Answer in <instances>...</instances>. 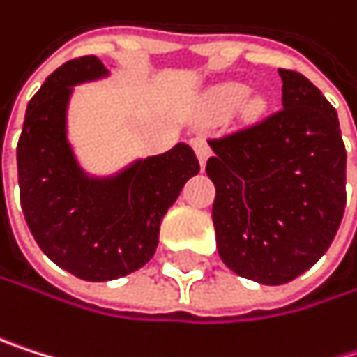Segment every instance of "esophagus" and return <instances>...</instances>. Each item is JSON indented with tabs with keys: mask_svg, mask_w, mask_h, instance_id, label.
I'll return each instance as SVG.
<instances>
[{
	"mask_svg": "<svg viewBox=\"0 0 357 357\" xmlns=\"http://www.w3.org/2000/svg\"><path fill=\"white\" fill-rule=\"evenodd\" d=\"M190 144H192V148H195V152H197V156H199L201 167H205V165H207V158L211 156V148H209V144L205 142V137H195Z\"/></svg>",
	"mask_w": 357,
	"mask_h": 357,
	"instance_id": "obj_1",
	"label": "esophagus"
}]
</instances>
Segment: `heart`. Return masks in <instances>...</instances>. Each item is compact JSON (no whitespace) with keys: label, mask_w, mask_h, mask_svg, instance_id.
Segmentation results:
<instances>
[{"label":"heart","mask_w":357,"mask_h":357,"mask_svg":"<svg viewBox=\"0 0 357 357\" xmlns=\"http://www.w3.org/2000/svg\"><path fill=\"white\" fill-rule=\"evenodd\" d=\"M249 98V87L245 83H238V81H228V83H222V85H215L209 93H207V108L209 112L218 114V116H228V114H234ZM264 100L257 98L253 102V108L255 110H261L264 108Z\"/></svg>","instance_id":"heart-1"}]
</instances>
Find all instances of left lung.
Masks as SVG:
<instances>
[{
  "label": "left lung",
  "instance_id": "obj_1",
  "mask_svg": "<svg viewBox=\"0 0 357 357\" xmlns=\"http://www.w3.org/2000/svg\"><path fill=\"white\" fill-rule=\"evenodd\" d=\"M282 108L209 139L213 226L222 261L259 284H284L331 247L345 211L337 110L303 75L278 68Z\"/></svg>",
  "mask_w": 357,
  "mask_h": 357
}]
</instances>
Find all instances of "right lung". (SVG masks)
<instances>
[{"instance_id":"obj_1","label":"right lung","mask_w":357,"mask_h":357,"mask_svg":"<svg viewBox=\"0 0 357 357\" xmlns=\"http://www.w3.org/2000/svg\"><path fill=\"white\" fill-rule=\"evenodd\" d=\"M108 73L96 56L56 68L29 102L16 148L20 205L33 238L56 266L89 282L146 266L167 209L201 171L184 142L106 177L79 165L66 133L68 102L75 85Z\"/></svg>"}]
</instances>
